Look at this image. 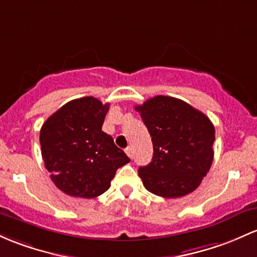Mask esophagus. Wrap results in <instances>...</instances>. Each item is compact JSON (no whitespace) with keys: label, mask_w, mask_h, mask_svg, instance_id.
I'll list each match as a JSON object with an SVG mask.
<instances>
[{"label":"esophagus","mask_w":257,"mask_h":257,"mask_svg":"<svg viewBox=\"0 0 257 257\" xmlns=\"http://www.w3.org/2000/svg\"><path fill=\"white\" fill-rule=\"evenodd\" d=\"M125 154L128 155V157H131V159H133V156H134L133 149H132V148H126V149H125Z\"/></svg>","instance_id":"esophagus-1"}]
</instances>
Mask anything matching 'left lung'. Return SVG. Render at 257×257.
<instances>
[{"label": "left lung", "instance_id": "8db88e82", "mask_svg": "<svg viewBox=\"0 0 257 257\" xmlns=\"http://www.w3.org/2000/svg\"><path fill=\"white\" fill-rule=\"evenodd\" d=\"M150 133L154 156L139 168L144 187L157 196L182 197L199 187L213 161L215 126L179 98L155 96L135 107Z\"/></svg>", "mask_w": 257, "mask_h": 257}]
</instances>
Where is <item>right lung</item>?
<instances>
[{"mask_svg": "<svg viewBox=\"0 0 257 257\" xmlns=\"http://www.w3.org/2000/svg\"><path fill=\"white\" fill-rule=\"evenodd\" d=\"M109 103L86 96L67 102L42 124L45 167L64 194L92 199L111 187L115 171L131 159L102 132Z\"/></svg>", "mask_w": 257, "mask_h": 257, "instance_id": "1", "label": "right lung"}]
</instances>
